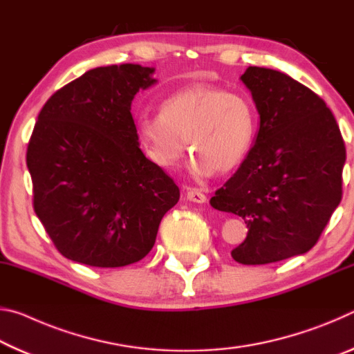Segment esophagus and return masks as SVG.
<instances>
[{
  "instance_id": "esophagus-1",
  "label": "esophagus",
  "mask_w": 354,
  "mask_h": 354,
  "mask_svg": "<svg viewBox=\"0 0 354 354\" xmlns=\"http://www.w3.org/2000/svg\"><path fill=\"white\" fill-rule=\"evenodd\" d=\"M187 200L198 203V205H203V203H206L207 198H206V195L198 189H187Z\"/></svg>"
}]
</instances>
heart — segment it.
<instances>
[{
	"label": "heart",
	"instance_id": "heart-1",
	"mask_svg": "<svg viewBox=\"0 0 354 354\" xmlns=\"http://www.w3.org/2000/svg\"><path fill=\"white\" fill-rule=\"evenodd\" d=\"M136 131L149 159L175 167L187 149L195 156L192 171L211 176L241 165L256 134V112L241 93L195 84L167 97L159 113H142Z\"/></svg>",
	"mask_w": 354,
	"mask_h": 354
}]
</instances>
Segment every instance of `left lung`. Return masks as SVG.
Here are the masks:
<instances>
[{
	"label": "left lung",
	"mask_w": 354,
	"mask_h": 354,
	"mask_svg": "<svg viewBox=\"0 0 354 354\" xmlns=\"http://www.w3.org/2000/svg\"><path fill=\"white\" fill-rule=\"evenodd\" d=\"M241 81L261 123L253 148L211 206L247 223L234 261L259 266L304 254L342 200L345 143L333 112L281 71L248 67Z\"/></svg>",
	"instance_id": "8db88e82"
}]
</instances>
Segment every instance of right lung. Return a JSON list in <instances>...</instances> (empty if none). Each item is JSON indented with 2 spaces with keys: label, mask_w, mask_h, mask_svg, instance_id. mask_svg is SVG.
<instances>
[{
  "label": "right lung",
  "mask_w": 354,
  "mask_h": 354,
  "mask_svg": "<svg viewBox=\"0 0 354 354\" xmlns=\"http://www.w3.org/2000/svg\"><path fill=\"white\" fill-rule=\"evenodd\" d=\"M139 64L88 70L46 101L28 145L34 211L59 253L91 267L134 263L151 251L179 200L142 153L131 103L158 81Z\"/></svg>",
  "instance_id": "add662e5"
}]
</instances>
